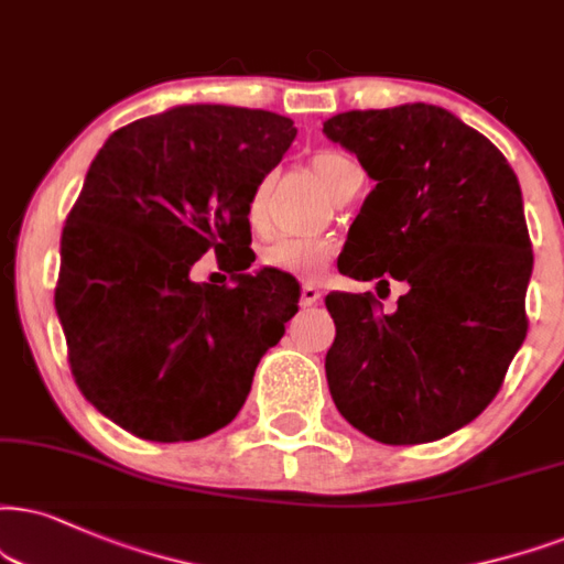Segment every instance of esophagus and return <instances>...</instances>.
I'll use <instances>...</instances> for the list:
<instances>
[{"instance_id": "obj_1", "label": "esophagus", "mask_w": 564, "mask_h": 564, "mask_svg": "<svg viewBox=\"0 0 564 564\" xmlns=\"http://www.w3.org/2000/svg\"><path fill=\"white\" fill-rule=\"evenodd\" d=\"M318 297H322V293H318V288H314V284H303L301 305H314V303H318Z\"/></svg>"}]
</instances>
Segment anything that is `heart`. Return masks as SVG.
I'll return each instance as SVG.
<instances>
[{"label": "heart", "instance_id": "heart-1", "mask_svg": "<svg viewBox=\"0 0 564 564\" xmlns=\"http://www.w3.org/2000/svg\"><path fill=\"white\" fill-rule=\"evenodd\" d=\"M311 170L318 177L326 191L332 196H339L347 183V177L358 170L352 159H347L337 151H318V154L311 156ZM271 191V180L263 177L259 185L250 193L246 217L248 225L253 229H261L267 225V200ZM261 267L271 271H282V274L301 276V280H316V276L324 274V269L329 267L332 261V242L324 238H280L269 246L261 248Z\"/></svg>", "mask_w": 564, "mask_h": 564}]
</instances>
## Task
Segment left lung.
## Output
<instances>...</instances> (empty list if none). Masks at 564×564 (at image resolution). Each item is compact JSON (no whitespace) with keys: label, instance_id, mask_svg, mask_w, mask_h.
Listing matches in <instances>:
<instances>
[{"label":"left lung","instance_id":"8db88e82","mask_svg":"<svg viewBox=\"0 0 564 564\" xmlns=\"http://www.w3.org/2000/svg\"><path fill=\"white\" fill-rule=\"evenodd\" d=\"M377 183L339 271L408 282L387 314L332 293L326 381L345 421L381 444H426L497 398L528 332L533 253L512 166L489 138L431 104L352 109L324 122Z\"/></svg>","mask_w":564,"mask_h":564}]
</instances>
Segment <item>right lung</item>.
<instances>
[{
    "instance_id": "1",
    "label": "right lung",
    "mask_w": 564,
    "mask_h": 564,
    "mask_svg": "<svg viewBox=\"0 0 564 564\" xmlns=\"http://www.w3.org/2000/svg\"><path fill=\"white\" fill-rule=\"evenodd\" d=\"M295 133L263 109L191 104L115 130L90 162L54 308L83 398L130 434L193 442L227 426L297 314L295 280L248 274L246 217ZM208 249L232 289L189 280Z\"/></svg>"
}]
</instances>
